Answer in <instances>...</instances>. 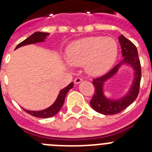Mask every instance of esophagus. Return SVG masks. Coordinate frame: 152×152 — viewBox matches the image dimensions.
Wrapping results in <instances>:
<instances>
[{"label": "esophagus", "instance_id": "34e87169", "mask_svg": "<svg viewBox=\"0 0 152 152\" xmlns=\"http://www.w3.org/2000/svg\"><path fill=\"white\" fill-rule=\"evenodd\" d=\"M82 80H83V79L81 78V77H76V78L75 79V84H79V83L81 82Z\"/></svg>", "mask_w": 152, "mask_h": 152}]
</instances>
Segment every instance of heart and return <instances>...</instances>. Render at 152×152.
Masks as SVG:
<instances>
[{
	"label": "heart",
	"mask_w": 152,
	"mask_h": 152,
	"mask_svg": "<svg viewBox=\"0 0 152 152\" xmlns=\"http://www.w3.org/2000/svg\"><path fill=\"white\" fill-rule=\"evenodd\" d=\"M118 45L112 37L89 36L72 42L67 48L69 64L82 66L89 75L107 73L116 61Z\"/></svg>",
	"instance_id": "b5f03b06"
}]
</instances>
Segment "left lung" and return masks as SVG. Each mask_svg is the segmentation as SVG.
Here are the masks:
<instances>
[{
    "mask_svg": "<svg viewBox=\"0 0 152 152\" xmlns=\"http://www.w3.org/2000/svg\"><path fill=\"white\" fill-rule=\"evenodd\" d=\"M119 42L121 45L123 61L116 64L106 75L93 80L95 92L90 103L95 111L104 115H114L124 110L135 101L139 92L142 72L136 47L123 35L119 36ZM124 64H129L134 68V79L133 84L127 94L123 98L118 100L108 99L103 94V84L107 80L113 77L118 71L119 67Z\"/></svg>",
    "mask_w": 152,
    "mask_h": 152,
    "instance_id": "1",
    "label": "left lung"
}]
</instances>
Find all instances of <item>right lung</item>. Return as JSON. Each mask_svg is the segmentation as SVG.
Segmentation results:
<instances>
[{
  "mask_svg": "<svg viewBox=\"0 0 152 152\" xmlns=\"http://www.w3.org/2000/svg\"><path fill=\"white\" fill-rule=\"evenodd\" d=\"M49 35V33H42V32H36L33 34L29 36L26 39L21 42L20 43H19L17 45L16 49H18L19 47L23 46L26 45H29V44H34L37 43V42H44L46 37ZM74 84L72 82L71 84H68L66 88H64V89L61 90L58 95V97L55 103L52 104L51 107H48L47 109H45L43 110L40 111H32V110H27L26 109H23L24 111H26L27 113L30 114L32 116H36L38 118H49L52 117V116H55L58 111L61 110V107L64 104V99H65V96H66L67 93L69 91L70 89H72L73 88Z\"/></svg>",
  "mask_w": 152,
  "mask_h": 152,
  "instance_id": "add662e5",
  "label": "right lung"
}]
</instances>
